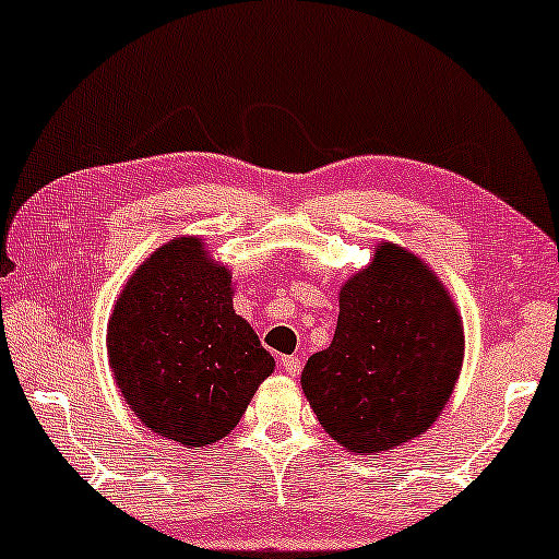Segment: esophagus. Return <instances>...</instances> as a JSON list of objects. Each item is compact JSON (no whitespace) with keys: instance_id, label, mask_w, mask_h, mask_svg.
<instances>
[{"instance_id":"obj_1","label":"esophagus","mask_w":559,"mask_h":559,"mask_svg":"<svg viewBox=\"0 0 559 559\" xmlns=\"http://www.w3.org/2000/svg\"><path fill=\"white\" fill-rule=\"evenodd\" d=\"M280 366H282V371L289 373V377H297V373H300V369H302V361L297 356H282Z\"/></svg>"}]
</instances>
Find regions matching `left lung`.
<instances>
[{"instance_id": "8db88e82", "label": "left lung", "mask_w": 559, "mask_h": 559, "mask_svg": "<svg viewBox=\"0 0 559 559\" xmlns=\"http://www.w3.org/2000/svg\"><path fill=\"white\" fill-rule=\"evenodd\" d=\"M333 343L308 358L302 392L350 453L419 438L445 407L463 364L448 289L415 254L384 243L341 289Z\"/></svg>"}]
</instances>
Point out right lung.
<instances>
[{"mask_svg": "<svg viewBox=\"0 0 559 559\" xmlns=\"http://www.w3.org/2000/svg\"><path fill=\"white\" fill-rule=\"evenodd\" d=\"M106 346L134 415L188 448L226 438L274 371L270 350L234 312L231 272L193 236L165 243L132 274Z\"/></svg>", "mask_w": 559, "mask_h": 559, "instance_id": "right-lung-1", "label": "right lung"}]
</instances>
